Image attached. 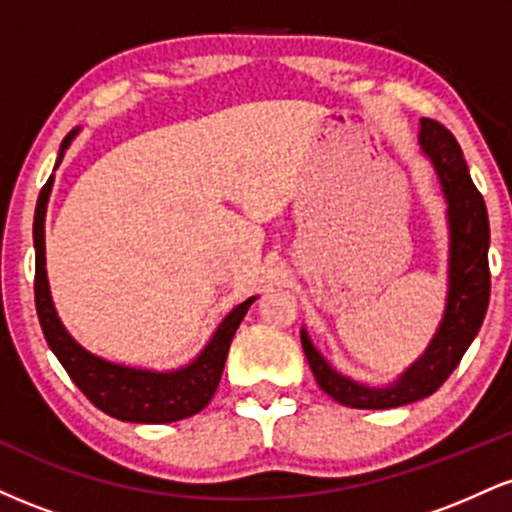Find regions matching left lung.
Here are the masks:
<instances>
[{
  "label": "left lung",
  "mask_w": 512,
  "mask_h": 512,
  "mask_svg": "<svg viewBox=\"0 0 512 512\" xmlns=\"http://www.w3.org/2000/svg\"><path fill=\"white\" fill-rule=\"evenodd\" d=\"M419 144L431 161L436 178L448 204V296L440 325L426 351L416 358L397 380L385 387L358 383L349 375L332 368L315 349L308 330H301V344L313 370L317 385L334 402L351 409H395L419 402L438 390L457 368L464 351L477 337L486 308H489L491 274H489V214L484 197L469 178L460 144L438 125L436 120L421 117Z\"/></svg>",
  "instance_id": "left-lung-1"
}]
</instances>
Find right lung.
<instances>
[{
  "instance_id": "add662e5",
  "label": "right lung",
  "mask_w": 512,
  "mask_h": 512,
  "mask_svg": "<svg viewBox=\"0 0 512 512\" xmlns=\"http://www.w3.org/2000/svg\"><path fill=\"white\" fill-rule=\"evenodd\" d=\"M76 134H79V127L64 137L55 168L62 163ZM52 182H55V175H50L40 190L33 219L35 308H38L40 327L52 354L57 356L76 387L113 419L129 421V424H173L202 411L219 387L233 334L257 296H250L223 317L204 349L187 366L173 370L134 368L91 354L67 332L52 303L48 269H45V214H48Z\"/></svg>"
}]
</instances>
